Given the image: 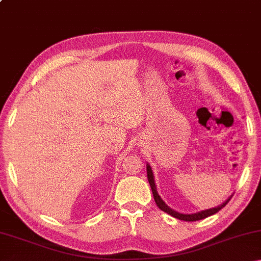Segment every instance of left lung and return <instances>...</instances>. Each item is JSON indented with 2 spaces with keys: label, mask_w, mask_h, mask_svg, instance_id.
<instances>
[{
  "label": "left lung",
  "mask_w": 261,
  "mask_h": 261,
  "mask_svg": "<svg viewBox=\"0 0 261 261\" xmlns=\"http://www.w3.org/2000/svg\"><path fill=\"white\" fill-rule=\"evenodd\" d=\"M146 170H147V178H148V182L149 185H151V189H152V192H153V197H154V200H155V204L158 205L159 208L161 211L166 212L167 214H169L171 216H174L176 219H179V220H183V221H198V220H202L205 218H208V216L213 215L215 213H218V212L223 208L224 206H226L229 200L231 199L230 196L228 198V199L223 202V204H221L216 207H213V208H210V210H204V211H200V212H197V213H192V214H184V213H179V212L175 211L173 208H170L169 206H168L165 201L162 200V198L160 197V194H159L158 190H156V185H155V179H154V175H153V170H152V167L149 166V163H146Z\"/></svg>",
  "instance_id": "8db88e82"
}]
</instances>
